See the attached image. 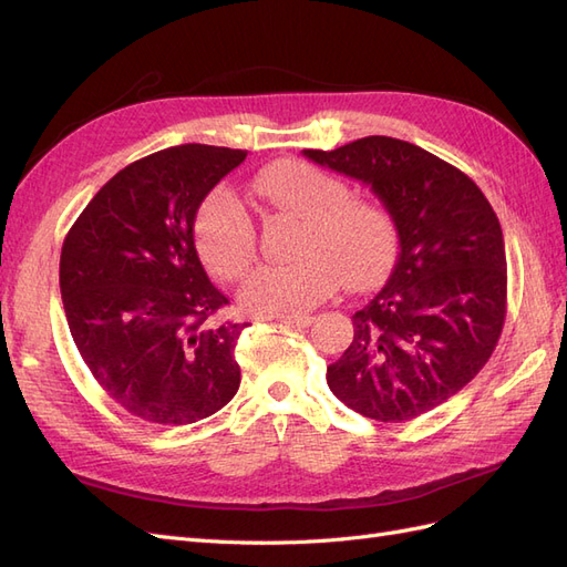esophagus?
I'll return each mask as SVG.
<instances>
[{"mask_svg": "<svg viewBox=\"0 0 567 567\" xmlns=\"http://www.w3.org/2000/svg\"><path fill=\"white\" fill-rule=\"evenodd\" d=\"M281 319V323H286V326H296V329H305V326H310L312 321H315V317H310V315H296V317H279Z\"/></svg>", "mask_w": 567, "mask_h": 567, "instance_id": "obj_1", "label": "esophagus"}]
</instances>
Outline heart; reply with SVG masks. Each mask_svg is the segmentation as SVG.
Instances as JSON below:
<instances>
[{
	"label": "heart",
	"instance_id": "b5f03b06",
	"mask_svg": "<svg viewBox=\"0 0 567 567\" xmlns=\"http://www.w3.org/2000/svg\"><path fill=\"white\" fill-rule=\"evenodd\" d=\"M252 188L274 208L302 217L296 262L255 269L241 286V305L265 317H296L331 298L340 284L364 290L381 284L398 260V221L383 205L352 198L340 177L305 161H279ZM196 248L219 279H238L257 252L255 219L229 186H217L194 217Z\"/></svg>",
	"mask_w": 567,
	"mask_h": 567
}]
</instances>
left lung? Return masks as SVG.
Masks as SVG:
<instances>
[{"label":"left lung","instance_id":"left-lung-1","mask_svg":"<svg viewBox=\"0 0 567 567\" xmlns=\"http://www.w3.org/2000/svg\"><path fill=\"white\" fill-rule=\"evenodd\" d=\"M302 153L371 186L400 231L390 279L354 312V338L326 369V383L367 419H416L468 385L499 342L506 317L499 219L468 175L416 144L364 136Z\"/></svg>","mask_w":567,"mask_h":567}]
</instances>
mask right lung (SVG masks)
Returning <instances> with one entry per match:
<instances>
[{"label":"right lung","instance_id":"1","mask_svg":"<svg viewBox=\"0 0 567 567\" xmlns=\"http://www.w3.org/2000/svg\"><path fill=\"white\" fill-rule=\"evenodd\" d=\"M246 151L182 144L127 165L75 219L61 248L68 329L96 383L161 425L213 416L241 385L246 323H215L229 305L205 274L194 217Z\"/></svg>","mask_w":567,"mask_h":567}]
</instances>
